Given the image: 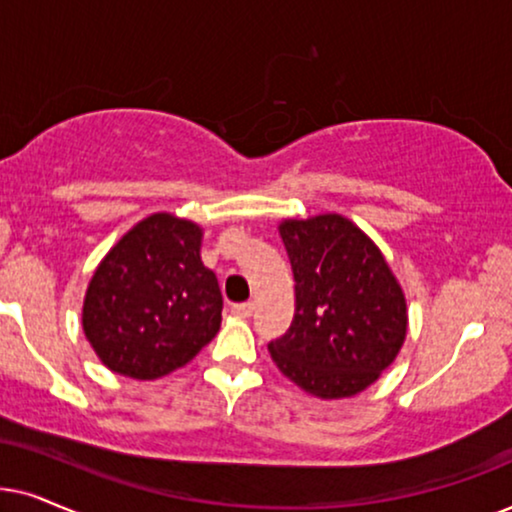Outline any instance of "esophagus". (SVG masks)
<instances>
[{"label":"esophagus","mask_w":512,"mask_h":512,"mask_svg":"<svg viewBox=\"0 0 512 512\" xmlns=\"http://www.w3.org/2000/svg\"><path fill=\"white\" fill-rule=\"evenodd\" d=\"M231 311H234L236 316H241V318H248V316H252V311H255V304H252V302L234 304V306H231Z\"/></svg>","instance_id":"34e87169"}]
</instances>
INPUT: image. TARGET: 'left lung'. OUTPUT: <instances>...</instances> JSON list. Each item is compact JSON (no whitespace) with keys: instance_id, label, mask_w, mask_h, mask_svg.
Instances as JSON below:
<instances>
[{"instance_id":"left-lung-1","label":"left lung","mask_w":512,"mask_h":512,"mask_svg":"<svg viewBox=\"0 0 512 512\" xmlns=\"http://www.w3.org/2000/svg\"><path fill=\"white\" fill-rule=\"evenodd\" d=\"M295 276V318L269 344L278 370L318 398L379 379L407 335V304L384 255L342 215L278 224Z\"/></svg>"}]
</instances>
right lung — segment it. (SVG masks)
Masks as SVG:
<instances>
[{
    "instance_id": "add662e5",
    "label": "right lung",
    "mask_w": 512,
    "mask_h": 512,
    "mask_svg": "<svg viewBox=\"0 0 512 512\" xmlns=\"http://www.w3.org/2000/svg\"><path fill=\"white\" fill-rule=\"evenodd\" d=\"M201 238L199 224L154 213L107 252L81 313L102 365L131 379H159L217 335L222 292L201 262Z\"/></svg>"
}]
</instances>
